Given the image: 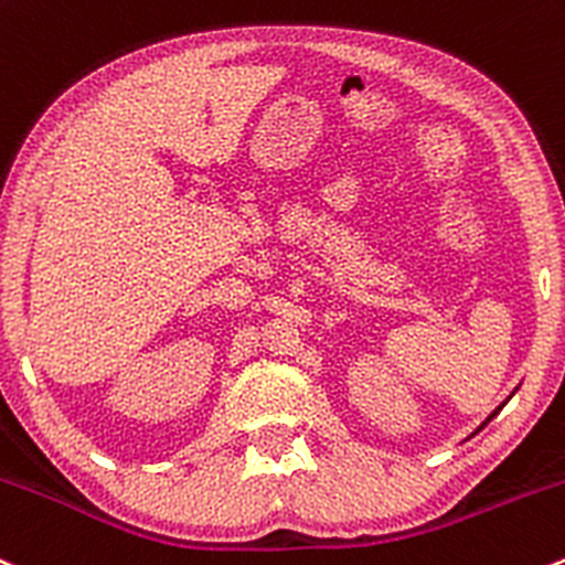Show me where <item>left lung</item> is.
Here are the masks:
<instances>
[{
    "label": "left lung",
    "instance_id": "8db88e82",
    "mask_svg": "<svg viewBox=\"0 0 565 565\" xmlns=\"http://www.w3.org/2000/svg\"><path fill=\"white\" fill-rule=\"evenodd\" d=\"M492 417H495V412H492V414H490V419H492ZM490 419H487V423H490ZM487 423H484V425H487Z\"/></svg>",
    "mask_w": 565,
    "mask_h": 565
}]
</instances>
